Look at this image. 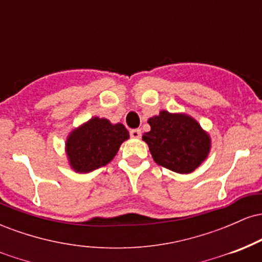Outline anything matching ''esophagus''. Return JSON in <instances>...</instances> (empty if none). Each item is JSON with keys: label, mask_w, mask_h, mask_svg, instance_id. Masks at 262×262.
Masks as SVG:
<instances>
[{"label": "esophagus", "mask_w": 262, "mask_h": 262, "mask_svg": "<svg viewBox=\"0 0 262 262\" xmlns=\"http://www.w3.org/2000/svg\"><path fill=\"white\" fill-rule=\"evenodd\" d=\"M130 137L134 138V139H139V138L141 137L140 129H132V130H130Z\"/></svg>", "instance_id": "1"}]
</instances>
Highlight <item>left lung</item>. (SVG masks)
<instances>
[{"label": "left lung", "instance_id": "obj_1", "mask_svg": "<svg viewBox=\"0 0 262 262\" xmlns=\"http://www.w3.org/2000/svg\"><path fill=\"white\" fill-rule=\"evenodd\" d=\"M148 123L151 129L144 133L143 140L160 166L177 173H189L208 156L209 135L187 114L161 111Z\"/></svg>", "mask_w": 262, "mask_h": 262}]
</instances>
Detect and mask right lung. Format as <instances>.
<instances>
[{
  "mask_svg": "<svg viewBox=\"0 0 262 262\" xmlns=\"http://www.w3.org/2000/svg\"><path fill=\"white\" fill-rule=\"evenodd\" d=\"M128 138L127 128L122 123L112 124L106 118L93 117L69 134L65 144L69 164L80 173L100 169L113 160Z\"/></svg>",
  "mask_w": 262,
  "mask_h": 262,
  "instance_id": "obj_1",
  "label": "right lung"
}]
</instances>
